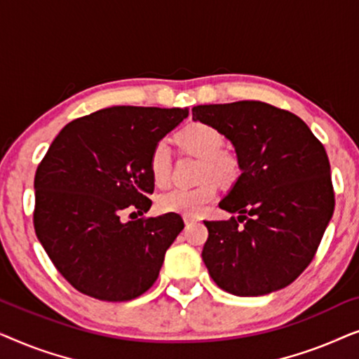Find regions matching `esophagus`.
Wrapping results in <instances>:
<instances>
[{"instance_id":"obj_1","label":"esophagus","mask_w":359,"mask_h":359,"mask_svg":"<svg viewBox=\"0 0 359 359\" xmlns=\"http://www.w3.org/2000/svg\"><path fill=\"white\" fill-rule=\"evenodd\" d=\"M196 220L194 219H191V217H184V224L186 225H191V224H194Z\"/></svg>"}]
</instances>
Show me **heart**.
I'll use <instances>...</instances> for the list:
<instances>
[{
  "label": "heart",
  "mask_w": 359,
  "mask_h": 359,
  "mask_svg": "<svg viewBox=\"0 0 359 359\" xmlns=\"http://www.w3.org/2000/svg\"><path fill=\"white\" fill-rule=\"evenodd\" d=\"M176 142L186 154L201 160L199 186L193 189H171L158 198L161 212H173L184 217H199L217 196L215 183L230 188L237 183L242 173L240 160L225 151V137L214 126L205 122H193L176 135ZM150 175L156 186L168 184L171 175V151L165 142H158L151 149L149 158Z\"/></svg>",
  "instance_id": "obj_1"
}]
</instances>
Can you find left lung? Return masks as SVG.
<instances>
[{
    "label": "left lung",
    "mask_w": 359,
    "mask_h": 359,
    "mask_svg": "<svg viewBox=\"0 0 359 359\" xmlns=\"http://www.w3.org/2000/svg\"><path fill=\"white\" fill-rule=\"evenodd\" d=\"M193 121L222 132L242 166L219 203L238 217L204 220L210 278L240 297L289 286L316 257L335 209L325 149L301 117L262 101L194 106Z\"/></svg>",
    "instance_id": "8db88e82"
}]
</instances>
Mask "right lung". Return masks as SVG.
Returning <instances> with one entry per match:
<instances>
[{
  "instance_id": "1",
  "label": "right lung",
  "mask_w": 359,
  "mask_h": 359,
  "mask_svg": "<svg viewBox=\"0 0 359 359\" xmlns=\"http://www.w3.org/2000/svg\"><path fill=\"white\" fill-rule=\"evenodd\" d=\"M186 117L180 107L112 106L72 121L48 147L34 178V229L76 291L124 302L154 286L183 219L122 214L150 209L151 149Z\"/></svg>"
}]
</instances>
